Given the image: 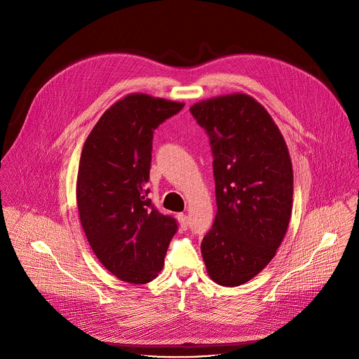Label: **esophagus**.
I'll use <instances>...</instances> for the list:
<instances>
[{
    "mask_svg": "<svg viewBox=\"0 0 359 359\" xmlns=\"http://www.w3.org/2000/svg\"><path fill=\"white\" fill-rule=\"evenodd\" d=\"M177 222H179V224H180V227H182L183 230L187 229L189 220H187V216H186L184 213H179V215H177Z\"/></svg>",
    "mask_w": 359,
    "mask_h": 359,
    "instance_id": "34e87169",
    "label": "esophagus"
}]
</instances>
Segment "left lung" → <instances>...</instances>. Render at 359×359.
<instances>
[{
    "label": "left lung",
    "instance_id": "1",
    "mask_svg": "<svg viewBox=\"0 0 359 359\" xmlns=\"http://www.w3.org/2000/svg\"><path fill=\"white\" fill-rule=\"evenodd\" d=\"M213 151L217 213L201 241L210 278L237 287L276 255L291 217L292 165L266 108L245 93L201 100L190 108Z\"/></svg>",
    "mask_w": 359,
    "mask_h": 359
}]
</instances>
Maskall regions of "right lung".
<instances>
[{
  "label": "right lung",
  "instance_id": "add662e5",
  "mask_svg": "<svg viewBox=\"0 0 359 359\" xmlns=\"http://www.w3.org/2000/svg\"><path fill=\"white\" fill-rule=\"evenodd\" d=\"M184 104L146 93L119 99L90 130L81 153L76 203L97 260L130 284L156 278L177 231L147 198L153 132Z\"/></svg>",
  "mask_w": 359,
  "mask_h": 359
}]
</instances>
